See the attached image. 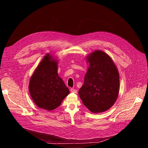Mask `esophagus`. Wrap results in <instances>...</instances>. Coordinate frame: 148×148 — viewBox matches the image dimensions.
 I'll return each instance as SVG.
<instances>
[{"label": "esophagus", "mask_w": 148, "mask_h": 148, "mask_svg": "<svg viewBox=\"0 0 148 148\" xmlns=\"http://www.w3.org/2000/svg\"><path fill=\"white\" fill-rule=\"evenodd\" d=\"M70 91H71V92H74V93H77V91L76 90L74 89V88H71Z\"/></svg>", "instance_id": "esophagus-1"}]
</instances>
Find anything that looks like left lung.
<instances>
[{
	"label": "left lung",
	"instance_id": "left-lung-1",
	"mask_svg": "<svg viewBox=\"0 0 148 148\" xmlns=\"http://www.w3.org/2000/svg\"><path fill=\"white\" fill-rule=\"evenodd\" d=\"M89 67L84 84L78 91L83 104L92 112L99 113L111 108L119 94V74L111 57L95 50L86 57Z\"/></svg>",
	"mask_w": 148,
	"mask_h": 148
}]
</instances>
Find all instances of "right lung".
<instances>
[{"label": "right lung", "mask_w": 148, "mask_h": 148, "mask_svg": "<svg viewBox=\"0 0 148 148\" xmlns=\"http://www.w3.org/2000/svg\"><path fill=\"white\" fill-rule=\"evenodd\" d=\"M58 60L47 53L32 74L29 85L30 96L38 107L52 111L61 103L70 93L58 76Z\"/></svg>", "instance_id": "obj_1"}]
</instances>
